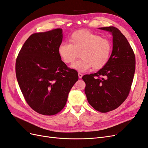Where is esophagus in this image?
Instances as JSON below:
<instances>
[{
	"mask_svg": "<svg viewBox=\"0 0 148 148\" xmlns=\"http://www.w3.org/2000/svg\"><path fill=\"white\" fill-rule=\"evenodd\" d=\"M82 77H83V74H82L81 73H78V77L79 78H82Z\"/></svg>",
	"mask_w": 148,
	"mask_h": 148,
	"instance_id": "esophagus-1",
	"label": "esophagus"
}]
</instances>
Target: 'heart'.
Returning a JSON list of instances; mask_svg holds the SVG:
<instances>
[{
	"label": "heart",
	"mask_w": 148,
	"mask_h": 148,
	"mask_svg": "<svg viewBox=\"0 0 148 148\" xmlns=\"http://www.w3.org/2000/svg\"><path fill=\"white\" fill-rule=\"evenodd\" d=\"M69 42L70 44L62 43L58 48V53L66 64L73 63L79 53L82 59L71 65L74 69L81 72L91 67L94 70H100L108 63L112 51V44L108 39L82 29L71 34Z\"/></svg>",
	"instance_id": "heart-1"
}]
</instances>
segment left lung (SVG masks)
<instances>
[{"label":"left lung","mask_w":148,"mask_h":148,"mask_svg":"<svg viewBox=\"0 0 148 148\" xmlns=\"http://www.w3.org/2000/svg\"><path fill=\"white\" fill-rule=\"evenodd\" d=\"M113 36V50L108 63L95 73L82 77L89 104L106 113L115 110L126 100L135 71V56L128 41L114 26L99 28Z\"/></svg>","instance_id":"left-lung-1"}]
</instances>
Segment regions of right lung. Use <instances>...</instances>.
<instances>
[{"label": "right lung", "mask_w": 148, "mask_h": 148, "mask_svg": "<svg viewBox=\"0 0 148 148\" xmlns=\"http://www.w3.org/2000/svg\"><path fill=\"white\" fill-rule=\"evenodd\" d=\"M62 35L61 28L31 34L16 60V77L25 99L44 115H56L64 109L78 80L77 71L69 68L58 53Z\"/></svg>", "instance_id": "right-lung-1"}]
</instances>
